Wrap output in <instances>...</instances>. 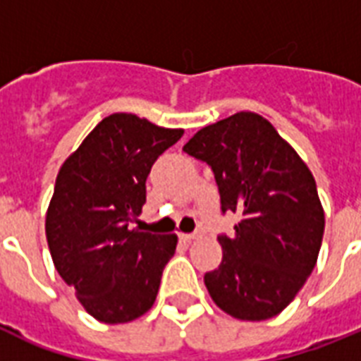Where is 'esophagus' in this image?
Here are the masks:
<instances>
[{"label": "esophagus", "mask_w": 361, "mask_h": 361, "mask_svg": "<svg viewBox=\"0 0 361 361\" xmlns=\"http://www.w3.org/2000/svg\"><path fill=\"white\" fill-rule=\"evenodd\" d=\"M198 234H180V240L185 241V243H191L192 240H197Z\"/></svg>", "instance_id": "obj_1"}]
</instances>
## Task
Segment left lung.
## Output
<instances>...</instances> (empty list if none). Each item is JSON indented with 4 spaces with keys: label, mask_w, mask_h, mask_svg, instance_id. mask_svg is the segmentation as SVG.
I'll use <instances>...</instances> for the list:
<instances>
[{
    "label": "left lung",
    "mask_w": 361,
    "mask_h": 361,
    "mask_svg": "<svg viewBox=\"0 0 361 361\" xmlns=\"http://www.w3.org/2000/svg\"><path fill=\"white\" fill-rule=\"evenodd\" d=\"M183 152L212 166L223 214L241 217L234 236L217 238L223 260L204 275L209 296L234 319L279 314L305 285L322 245L324 209L311 170L255 112L204 127Z\"/></svg>",
    "instance_id": "left-lung-1"
}]
</instances>
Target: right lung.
Wrapping results in <instances>:
<instances>
[{"mask_svg": "<svg viewBox=\"0 0 361 361\" xmlns=\"http://www.w3.org/2000/svg\"><path fill=\"white\" fill-rule=\"evenodd\" d=\"M183 129L135 114L104 118L65 159L47 212L54 266L93 319L123 324L152 309L178 236L129 228L152 164Z\"/></svg>", "mask_w": 361, "mask_h": 361, "instance_id": "obj_1", "label": "right lung"}]
</instances>
